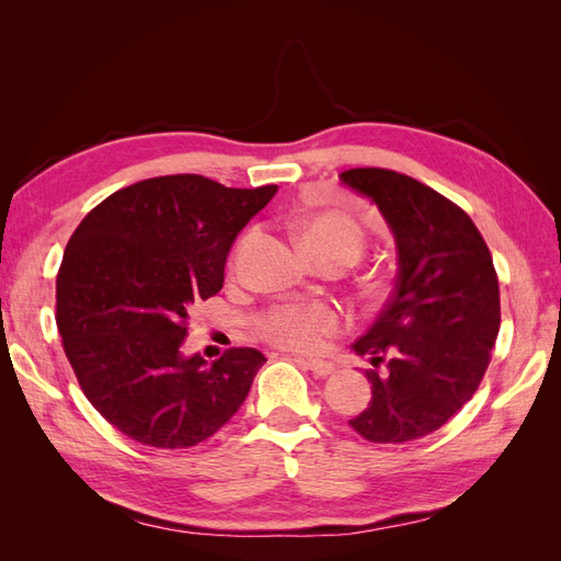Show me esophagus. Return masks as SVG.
<instances>
[{
	"label": "esophagus",
	"instance_id": "34e87169",
	"mask_svg": "<svg viewBox=\"0 0 561 561\" xmlns=\"http://www.w3.org/2000/svg\"><path fill=\"white\" fill-rule=\"evenodd\" d=\"M304 365H307L313 371V377H330V375H334V369H336L332 363H325V360H307Z\"/></svg>",
	"mask_w": 561,
	"mask_h": 561
}]
</instances>
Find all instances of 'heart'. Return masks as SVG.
I'll use <instances>...</instances> for the list:
<instances>
[{"label": "heart", "instance_id": "heart-1", "mask_svg": "<svg viewBox=\"0 0 561 561\" xmlns=\"http://www.w3.org/2000/svg\"><path fill=\"white\" fill-rule=\"evenodd\" d=\"M301 243L328 252H339L358 262L365 248V231L351 219L336 215H320L299 229ZM254 328L264 342L285 351L318 353L330 336L344 328V318L330 304L322 301H285L266 309L254 320Z\"/></svg>", "mask_w": 561, "mask_h": 561}]
</instances>
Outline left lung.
Listing matches in <instances>:
<instances>
[{"instance_id": "1", "label": "left lung", "mask_w": 561, "mask_h": 561, "mask_svg": "<svg viewBox=\"0 0 561 561\" xmlns=\"http://www.w3.org/2000/svg\"><path fill=\"white\" fill-rule=\"evenodd\" d=\"M339 178L377 203L400 264L393 295L353 344L377 369H365L371 400L348 423L369 443H412L445 426L484 377L501 328L494 260L468 213L423 182L388 168Z\"/></svg>"}]
</instances>
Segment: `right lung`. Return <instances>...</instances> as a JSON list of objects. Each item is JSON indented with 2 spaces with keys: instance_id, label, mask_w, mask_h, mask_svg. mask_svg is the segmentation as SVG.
<instances>
[{
  "instance_id": "right-lung-1",
  "label": "right lung",
  "mask_w": 561,
  "mask_h": 561,
  "mask_svg": "<svg viewBox=\"0 0 561 561\" xmlns=\"http://www.w3.org/2000/svg\"><path fill=\"white\" fill-rule=\"evenodd\" d=\"M278 192L163 175L114 192L81 219L56 280V322L83 396L147 447L186 449L239 412L257 348L184 358L190 316L222 290L239 231Z\"/></svg>"
}]
</instances>
